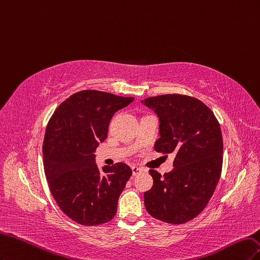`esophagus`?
<instances>
[{
	"label": "esophagus",
	"instance_id": "esophagus-1",
	"mask_svg": "<svg viewBox=\"0 0 260 260\" xmlns=\"http://www.w3.org/2000/svg\"><path fill=\"white\" fill-rule=\"evenodd\" d=\"M132 172H133V176H137L142 172V169H140V167H137V166H133Z\"/></svg>",
	"mask_w": 260,
	"mask_h": 260
}]
</instances>
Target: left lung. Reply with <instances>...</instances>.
<instances>
[{"instance_id":"obj_1","label":"left lung","mask_w":260,"mask_h":260,"mask_svg":"<svg viewBox=\"0 0 260 260\" xmlns=\"http://www.w3.org/2000/svg\"><path fill=\"white\" fill-rule=\"evenodd\" d=\"M141 103L152 109L160 121L155 151L176 155L171 173L162 176L149 171L153 186L145 192L146 209L155 219L185 223L205 208L220 178V125L211 109L194 97L167 94Z\"/></svg>"}]
</instances>
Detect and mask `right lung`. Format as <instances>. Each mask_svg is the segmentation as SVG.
Masks as SVG:
<instances>
[{"label": "right lung", "instance_id": "add662e5", "mask_svg": "<svg viewBox=\"0 0 260 260\" xmlns=\"http://www.w3.org/2000/svg\"><path fill=\"white\" fill-rule=\"evenodd\" d=\"M94 89L67 98L48 121L43 141L44 172L61 211L83 225L110 221L133 172L125 163H95V150L108 136L113 114L134 102Z\"/></svg>", "mask_w": 260, "mask_h": 260}]
</instances>
